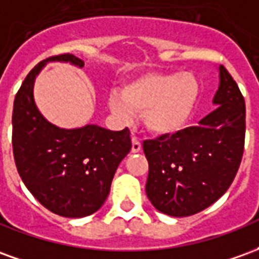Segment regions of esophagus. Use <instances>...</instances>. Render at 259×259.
<instances>
[{
  "mask_svg": "<svg viewBox=\"0 0 259 259\" xmlns=\"http://www.w3.org/2000/svg\"><path fill=\"white\" fill-rule=\"evenodd\" d=\"M141 143L137 137H132V152H140Z\"/></svg>",
  "mask_w": 259,
  "mask_h": 259,
  "instance_id": "obj_1",
  "label": "esophagus"
}]
</instances>
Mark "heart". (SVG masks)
<instances>
[{
    "instance_id": "b5f03b06",
    "label": "heart",
    "mask_w": 259,
    "mask_h": 259,
    "mask_svg": "<svg viewBox=\"0 0 259 259\" xmlns=\"http://www.w3.org/2000/svg\"><path fill=\"white\" fill-rule=\"evenodd\" d=\"M201 85L194 74L147 72L129 79L109 96V108L122 119L143 116L146 129L155 136H172L186 127L194 113Z\"/></svg>"
}]
</instances>
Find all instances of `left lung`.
I'll use <instances>...</instances> for the list:
<instances>
[{
    "instance_id": "left-lung-1",
    "label": "left lung",
    "mask_w": 259,
    "mask_h": 259,
    "mask_svg": "<svg viewBox=\"0 0 259 259\" xmlns=\"http://www.w3.org/2000/svg\"><path fill=\"white\" fill-rule=\"evenodd\" d=\"M211 113L172 136L146 140V193L158 211L190 217L205 209L228 190L244 151L245 102L237 83L219 66V87Z\"/></svg>"
}]
</instances>
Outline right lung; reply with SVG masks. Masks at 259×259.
Here are the masks:
<instances>
[{"label":"right lung","instance_id":"obj_1","mask_svg":"<svg viewBox=\"0 0 259 259\" xmlns=\"http://www.w3.org/2000/svg\"><path fill=\"white\" fill-rule=\"evenodd\" d=\"M83 68L72 54L41 61L20 85L12 112V147L16 169L27 190L57 215L83 218L107 200L113 175L132 148L129 129L112 132L97 124L61 129L38 111L33 89L47 62Z\"/></svg>","mask_w":259,"mask_h":259}]
</instances>
